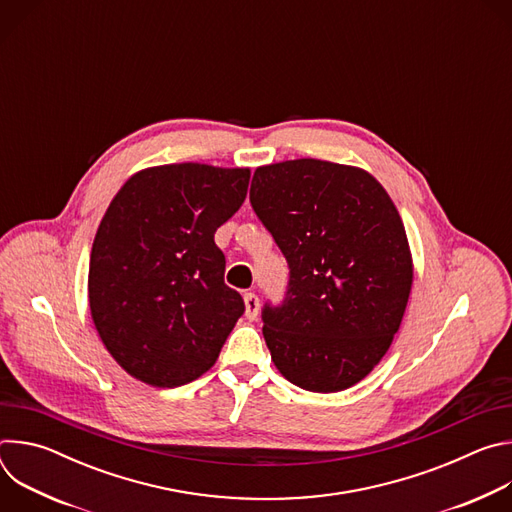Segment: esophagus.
<instances>
[{
	"label": "esophagus",
	"instance_id": "1",
	"mask_svg": "<svg viewBox=\"0 0 512 512\" xmlns=\"http://www.w3.org/2000/svg\"><path fill=\"white\" fill-rule=\"evenodd\" d=\"M259 314V298L255 294H245V316L255 320Z\"/></svg>",
	"mask_w": 512,
	"mask_h": 512
}]
</instances>
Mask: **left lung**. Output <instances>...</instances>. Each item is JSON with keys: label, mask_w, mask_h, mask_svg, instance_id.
Segmentation results:
<instances>
[{"label": "left lung", "mask_w": 512, "mask_h": 512, "mask_svg": "<svg viewBox=\"0 0 512 512\" xmlns=\"http://www.w3.org/2000/svg\"><path fill=\"white\" fill-rule=\"evenodd\" d=\"M249 198L289 265L281 306L261 312L277 371L314 393L356 385L389 350L413 283L393 200L369 172L312 158L257 168Z\"/></svg>", "instance_id": "obj_1"}]
</instances>
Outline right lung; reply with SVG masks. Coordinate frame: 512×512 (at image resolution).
I'll return each instance as SVG.
<instances>
[{"instance_id": "add662e5", "label": "right lung", "mask_w": 512, "mask_h": 512, "mask_svg": "<svg viewBox=\"0 0 512 512\" xmlns=\"http://www.w3.org/2000/svg\"><path fill=\"white\" fill-rule=\"evenodd\" d=\"M251 172L168 164L111 200L89 265L95 328L133 379L180 387L204 375L245 312L214 233L241 208Z\"/></svg>"}]
</instances>
